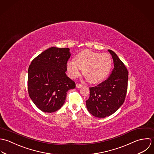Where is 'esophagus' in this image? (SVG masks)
I'll list each match as a JSON object with an SVG mask.
<instances>
[{"label": "esophagus", "mask_w": 154, "mask_h": 154, "mask_svg": "<svg viewBox=\"0 0 154 154\" xmlns=\"http://www.w3.org/2000/svg\"><path fill=\"white\" fill-rule=\"evenodd\" d=\"M83 86V85H82V84H80V83H77L76 84V87L77 88H82Z\"/></svg>", "instance_id": "esophagus-1"}]
</instances>
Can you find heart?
Instances as JSON below:
<instances>
[{
    "mask_svg": "<svg viewBox=\"0 0 154 154\" xmlns=\"http://www.w3.org/2000/svg\"><path fill=\"white\" fill-rule=\"evenodd\" d=\"M112 65L111 57L106 53L99 54L89 50H85L75 57V61L69 60L66 68L71 78L80 75L82 69L87 80L91 83L102 82L109 73Z\"/></svg>",
    "mask_w": 154,
    "mask_h": 154,
    "instance_id": "heart-1",
    "label": "heart"
}]
</instances>
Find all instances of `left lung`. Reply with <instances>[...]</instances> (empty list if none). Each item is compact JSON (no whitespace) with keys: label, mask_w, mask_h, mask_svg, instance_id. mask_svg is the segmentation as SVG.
I'll return each instance as SVG.
<instances>
[{"label":"left lung","mask_w":154,"mask_h":154,"mask_svg":"<svg viewBox=\"0 0 154 154\" xmlns=\"http://www.w3.org/2000/svg\"><path fill=\"white\" fill-rule=\"evenodd\" d=\"M108 51L112 55L114 67L106 80L89 88L90 96L86 101L89 112L97 118L108 117L117 111L123 105L127 91V69L115 52Z\"/></svg>","instance_id":"1"}]
</instances>
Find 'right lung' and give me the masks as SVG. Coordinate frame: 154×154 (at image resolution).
Returning a JSON list of instances; mask_svg holds the SVG:
<instances>
[{"instance_id":"right-lung-1","label":"right lung","mask_w":154,"mask_h":154,"mask_svg":"<svg viewBox=\"0 0 154 154\" xmlns=\"http://www.w3.org/2000/svg\"><path fill=\"white\" fill-rule=\"evenodd\" d=\"M69 48L52 47L36 57L28 71V92L35 106L45 112L61 108L67 91L75 83L65 74L70 58Z\"/></svg>"}]
</instances>
